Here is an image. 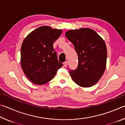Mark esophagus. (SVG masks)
<instances>
[{
	"instance_id": "obj_1",
	"label": "esophagus",
	"mask_w": 125,
	"mask_h": 125,
	"mask_svg": "<svg viewBox=\"0 0 125 125\" xmlns=\"http://www.w3.org/2000/svg\"><path fill=\"white\" fill-rule=\"evenodd\" d=\"M63 65H64V66L65 67H67V65H68V62H67V61H65V62H64V63H63Z\"/></svg>"
}]
</instances>
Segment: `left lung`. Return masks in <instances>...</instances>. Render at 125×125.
<instances>
[{"mask_svg": "<svg viewBox=\"0 0 125 125\" xmlns=\"http://www.w3.org/2000/svg\"><path fill=\"white\" fill-rule=\"evenodd\" d=\"M73 44L78 57V65L69 73L75 83L82 87L95 85L106 68L107 49L105 42L93 30H71L65 33Z\"/></svg>", "mask_w": 125, "mask_h": 125, "instance_id": "obj_1", "label": "left lung"}]
</instances>
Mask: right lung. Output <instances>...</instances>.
Instances as JSON below:
<instances>
[{
	"label": "right lung",
	"instance_id": "right-lung-1",
	"mask_svg": "<svg viewBox=\"0 0 125 125\" xmlns=\"http://www.w3.org/2000/svg\"><path fill=\"white\" fill-rule=\"evenodd\" d=\"M62 30L41 26L27 36L21 47V65L29 79L36 85L50 82L62 67L53 45Z\"/></svg>",
	"mask_w": 125,
	"mask_h": 125
}]
</instances>
